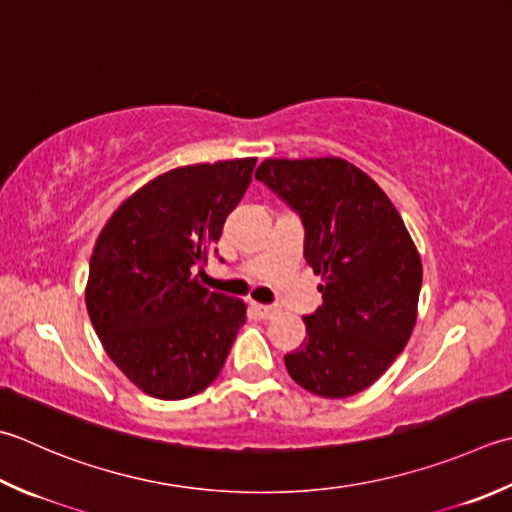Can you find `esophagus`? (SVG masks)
Returning <instances> with one entry per match:
<instances>
[{"label":"esophagus","mask_w":512,"mask_h":512,"mask_svg":"<svg viewBox=\"0 0 512 512\" xmlns=\"http://www.w3.org/2000/svg\"><path fill=\"white\" fill-rule=\"evenodd\" d=\"M253 310H255V315L259 319H270V317L277 315V308L275 306H266V304H253Z\"/></svg>","instance_id":"34e87169"}]
</instances>
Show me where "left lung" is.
<instances>
[{
  "label": "left lung",
  "instance_id": "8db88e82",
  "mask_svg": "<svg viewBox=\"0 0 512 512\" xmlns=\"http://www.w3.org/2000/svg\"><path fill=\"white\" fill-rule=\"evenodd\" d=\"M255 179L302 219L304 257L324 279L304 346L284 357L288 375L319 397L355 395L395 362L417 319L422 262L404 219L339 157L266 159Z\"/></svg>",
  "mask_w": 512,
  "mask_h": 512
}]
</instances>
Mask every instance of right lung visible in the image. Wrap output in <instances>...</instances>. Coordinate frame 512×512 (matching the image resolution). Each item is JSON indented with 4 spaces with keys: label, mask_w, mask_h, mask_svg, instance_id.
I'll return each instance as SVG.
<instances>
[{
    "label": "right lung",
    "mask_w": 512,
    "mask_h": 512,
    "mask_svg": "<svg viewBox=\"0 0 512 512\" xmlns=\"http://www.w3.org/2000/svg\"><path fill=\"white\" fill-rule=\"evenodd\" d=\"M255 162L168 170L130 195L97 237L86 286L90 322L115 366L150 397L202 393L246 322L242 299L210 293L193 273L217 253Z\"/></svg>",
    "instance_id": "obj_1"
}]
</instances>
